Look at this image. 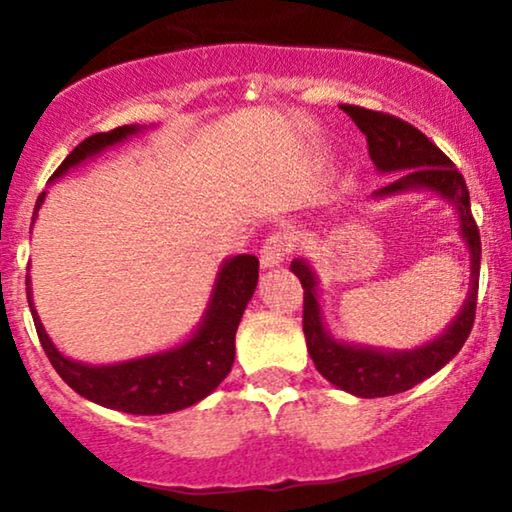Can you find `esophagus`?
I'll return each instance as SVG.
<instances>
[{
  "mask_svg": "<svg viewBox=\"0 0 512 512\" xmlns=\"http://www.w3.org/2000/svg\"><path fill=\"white\" fill-rule=\"evenodd\" d=\"M291 249H293L291 233L279 230V233L268 235V240L263 242V249H261V265L265 270L277 268L279 263H284V258L289 256Z\"/></svg>",
  "mask_w": 512,
  "mask_h": 512,
  "instance_id": "1",
  "label": "esophagus"
}]
</instances>
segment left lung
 <instances>
[{
    "instance_id": "8db88e82",
    "label": "left lung",
    "mask_w": 512,
    "mask_h": 512,
    "mask_svg": "<svg viewBox=\"0 0 512 512\" xmlns=\"http://www.w3.org/2000/svg\"><path fill=\"white\" fill-rule=\"evenodd\" d=\"M340 109L366 135L370 160L377 170L384 174L401 172L391 184L375 191L373 198H389V195L405 191H431L440 195L457 209L461 237L471 254V284H468L461 312L438 338L422 347L403 349V352L335 340L321 319L317 275L305 258H296L291 263L293 275L303 284V331L307 352L319 373L338 389L354 396H394L438 373L447 361L459 354V349L471 335L475 303H478L480 233L471 214V198H468L464 177L424 132L401 118L382 114V111L354 107V104H340Z\"/></svg>"
}]
</instances>
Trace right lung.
<instances>
[{"label":"right lung","instance_id":"add662e5","mask_svg":"<svg viewBox=\"0 0 512 512\" xmlns=\"http://www.w3.org/2000/svg\"><path fill=\"white\" fill-rule=\"evenodd\" d=\"M142 130L139 125H123L111 132H100L76 146L62 165L55 170L58 179L83 160L114 146L130 135ZM51 179V181H53ZM46 193H41L34 205L32 226L37 219ZM258 284V258L240 254L221 263L216 275L212 298L195 333L181 345L139 359L109 363V366H88L72 361L58 352L53 340L48 338L37 310H34L30 275L25 277L27 303L37 328L39 342L44 347L48 361L58 370V375L88 401L104 408L130 412V415H167V412L184 410L195 405L223 382L235 361V333L240 326L244 307L254 296Z\"/></svg>","mask_w":512,"mask_h":512}]
</instances>
